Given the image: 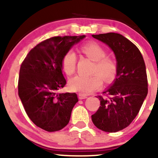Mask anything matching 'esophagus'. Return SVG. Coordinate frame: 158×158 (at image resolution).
Masks as SVG:
<instances>
[{
  "label": "esophagus",
  "instance_id": "esophagus-1",
  "mask_svg": "<svg viewBox=\"0 0 158 158\" xmlns=\"http://www.w3.org/2000/svg\"><path fill=\"white\" fill-rule=\"evenodd\" d=\"M79 99H86V98H88V97H87L86 95H84V94H79Z\"/></svg>",
  "mask_w": 158,
  "mask_h": 158
}]
</instances>
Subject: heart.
<instances>
[{
  "instance_id": "obj_1",
  "label": "heart",
  "mask_w": 158,
  "mask_h": 158,
  "mask_svg": "<svg viewBox=\"0 0 158 158\" xmlns=\"http://www.w3.org/2000/svg\"><path fill=\"white\" fill-rule=\"evenodd\" d=\"M80 51L85 56L94 61L92 70L94 75L76 76L70 79L69 85L74 91L82 94H88L100 88L102 80L107 82L111 81L116 77L117 66L115 61L108 57L107 50L97 41H90L81 45ZM77 56L73 51H68L61 59V67L67 75H72L75 73L77 68Z\"/></svg>"
}]
</instances>
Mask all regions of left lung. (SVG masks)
<instances>
[{
    "label": "left lung",
    "mask_w": 158,
    "mask_h": 158,
    "mask_svg": "<svg viewBox=\"0 0 158 158\" xmlns=\"http://www.w3.org/2000/svg\"><path fill=\"white\" fill-rule=\"evenodd\" d=\"M108 45L117 59V71L113 84L98 96L100 106L91 116L96 127L117 132L131 124L148 94L146 64L139 49L119 33L92 35Z\"/></svg>",
    "instance_id": "left-lung-1"
}]
</instances>
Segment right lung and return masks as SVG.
<instances>
[{"label":"right lung","mask_w":158,"mask_h":158,"mask_svg":"<svg viewBox=\"0 0 158 158\" xmlns=\"http://www.w3.org/2000/svg\"><path fill=\"white\" fill-rule=\"evenodd\" d=\"M85 37L55 36L44 40L29 52L21 65L19 96L29 118L45 131H59L70 121L78 97L75 93L58 92L66 85L61 59Z\"/></svg>","instance_id":"obj_1"}]
</instances>
